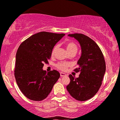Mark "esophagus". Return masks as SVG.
<instances>
[{
    "label": "esophagus",
    "mask_w": 120,
    "mask_h": 120,
    "mask_svg": "<svg viewBox=\"0 0 120 120\" xmlns=\"http://www.w3.org/2000/svg\"><path fill=\"white\" fill-rule=\"evenodd\" d=\"M60 77H64V76H66V75L65 74V73H64L63 72H60Z\"/></svg>",
    "instance_id": "1"
}]
</instances>
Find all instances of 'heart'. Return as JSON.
<instances>
[{"label":"heart","instance_id":"heart-1","mask_svg":"<svg viewBox=\"0 0 120 120\" xmlns=\"http://www.w3.org/2000/svg\"><path fill=\"white\" fill-rule=\"evenodd\" d=\"M58 45H56L51 51V56H54L58 49ZM65 47L70 54H75L78 50V47L76 43L73 41H69L65 43ZM71 66V64L68 62H59L56 64V67L62 71H66L68 68Z\"/></svg>","mask_w":120,"mask_h":120}]
</instances>
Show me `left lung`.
Masks as SVG:
<instances>
[{
  "mask_svg": "<svg viewBox=\"0 0 120 120\" xmlns=\"http://www.w3.org/2000/svg\"><path fill=\"white\" fill-rule=\"evenodd\" d=\"M80 43L82 55L78 61L79 67L74 70L80 72L78 78L69 75L70 82L66 89L72 97L84 101L94 96L102 84L106 71L104 55L98 45L87 36L75 33L69 34Z\"/></svg>",
  "mask_w": 120,
  "mask_h": 120,
  "instance_id": "obj_1",
  "label": "left lung"
}]
</instances>
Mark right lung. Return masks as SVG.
<instances>
[{"label":"right lung","instance_id":"obj_1","mask_svg":"<svg viewBox=\"0 0 120 120\" xmlns=\"http://www.w3.org/2000/svg\"><path fill=\"white\" fill-rule=\"evenodd\" d=\"M65 34L41 32L20 45L16 54L14 76L20 91L31 100L45 99L60 77L57 71L42 69L48 63L55 45Z\"/></svg>","mask_w":120,"mask_h":120}]
</instances>
